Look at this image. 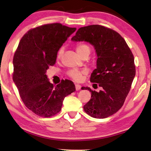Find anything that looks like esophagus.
<instances>
[{"label": "esophagus", "instance_id": "34e87169", "mask_svg": "<svg viewBox=\"0 0 151 151\" xmlns=\"http://www.w3.org/2000/svg\"><path fill=\"white\" fill-rule=\"evenodd\" d=\"M81 86L80 85H78V84H76L75 85V88H76V91L80 90H81Z\"/></svg>", "mask_w": 151, "mask_h": 151}]
</instances>
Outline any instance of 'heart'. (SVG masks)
I'll return each mask as SVG.
<instances>
[{
	"label": "heart",
	"mask_w": 151,
	"mask_h": 151,
	"mask_svg": "<svg viewBox=\"0 0 151 151\" xmlns=\"http://www.w3.org/2000/svg\"><path fill=\"white\" fill-rule=\"evenodd\" d=\"M63 50H63V47L59 48L58 52H57V57H58V58H60V57L62 56V55L63 53ZM76 51H77L78 54L81 57H82L83 55L85 54L90 55V47L88 45V44H79L76 46ZM85 73H86V72L80 71L76 69H73L68 72L69 76L76 81H80L83 75Z\"/></svg>",
	"instance_id": "b5f03b06"
}]
</instances>
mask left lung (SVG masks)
I'll return each mask as SVG.
<instances>
[{
  "label": "left lung",
  "mask_w": 151,
  "mask_h": 151,
  "mask_svg": "<svg viewBox=\"0 0 151 151\" xmlns=\"http://www.w3.org/2000/svg\"><path fill=\"white\" fill-rule=\"evenodd\" d=\"M86 42L94 46L96 68L90 81L99 83L102 90L91 92V99L83 106L86 113L94 118H106L116 114L124 103L135 75L134 57L125 40L112 29L101 25L78 29L71 39Z\"/></svg>",
  "instance_id": "8db88e82"
}]
</instances>
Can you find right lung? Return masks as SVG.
<instances>
[{"mask_svg":"<svg viewBox=\"0 0 151 151\" xmlns=\"http://www.w3.org/2000/svg\"><path fill=\"white\" fill-rule=\"evenodd\" d=\"M76 29L59 23L44 24L29 30L20 40L13 59V80L25 106L36 115H55L65 97L76 90L70 80L55 87L46 75L56 62L59 48Z\"/></svg>","mask_w":151,"mask_h":151,"instance_id":"1","label":"right lung"}]
</instances>
